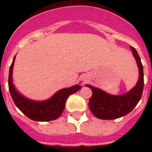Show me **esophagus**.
I'll list each match as a JSON object with an SVG mask.
<instances>
[{
  "instance_id": "esophagus-1",
  "label": "esophagus",
  "mask_w": 152,
  "mask_h": 152,
  "mask_svg": "<svg viewBox=\"0 0 152 152\" xmlns=\"http://www.w3.org/2000/svg\"><path fill=\"white\" fill-rule=\"evenodd\" d=\"M82 80H84V81H86V80H87V78H84V79H82Z\"/></svg>"
}]
</instances>
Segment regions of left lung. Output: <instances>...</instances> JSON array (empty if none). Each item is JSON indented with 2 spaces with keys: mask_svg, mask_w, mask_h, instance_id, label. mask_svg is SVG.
Instances as JSON below:
<instances>
[{
  "mask_svg": "<svg viewBox=\"0 0 152 152\" xmlns=\"http://www.w3.org/2000/svg\"><path fill=\"white\" fill-rule=\"evenodd\" d=\"M139 68V80L132 89L123 95L110 94L101 89L90 84L85 87L91 88L92 96L89 100V108L96 118L100 119H115L129 113L142 97L144 88V73L140 57L135 48L130 47Z\"/></svg>",
  "mask_w": 152,
  "mask_h": 152,
  "instance_id": "obj_1",
  "label": "left lung"
}]
</instances>
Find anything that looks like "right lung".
<instances>
[{
	"mask_svg": "<svg viewBox=\"0 0 152 152\" xmlns=\"http://www.w3.org/2000/svg\"><path fill=\"white\" fill-rule=\"evenodd\" d=\"M16 56H14L9 72L8 86L10 95L17 108L28 118L34 121L47 122L55 120L61 116L65 107L68 96L81 88L76 84L68 88H63L55 94L48 100L37 101L30 100L21 94L13 84V68Z\"/></svg>",
	"mask_w": 152,
	"mask_h": 152,
	"instance_id": "right-lung-1",
	"label": "right lung"
}]
</instances>
